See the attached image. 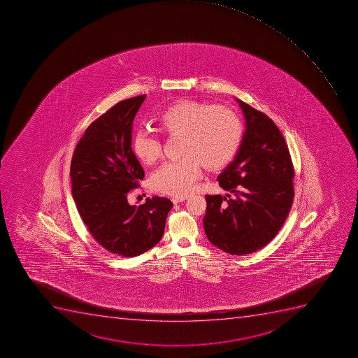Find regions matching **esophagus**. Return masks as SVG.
<instances>
[{"mask_svg": "<svg viewBox=\"0 0 358 358\" xmlns=\"http://www.w3.org/2000/svg\"><path fill=\"white\" fill-rule=\"evenodd\" d=\"M186 199L187 196H173L171 201L173 202V204H178V203L184 202Z\"/></svg>", "mask_w": 358, "mask_h": 358, "instance_id": "34e87169", "label": "esophagus"}]
</instances>
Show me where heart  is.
<instances>
[{"label":"heart","mask_w":358,"mask_h":358,"mask_svg":"<svg viewBox=\"0 0 358 358\" xmlns=\"http://www.w3.org/2000/svg\"><path fill=\"white\" fill-rule=\"evenodd\" d=\"M165 134L181 136V159L164 163L152 178L150 186L159 193L186 195L201 176V162L208 169L227 164L240 147L241 120L224 107H211L184 100L168 107L157 120ZM134 152L146 165L161 157V140L150 129H140L132 140Z\"/></svg>","instance_id":"b5f03b06"}]
</instances>
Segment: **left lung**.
<instances>
[{
	"label": "left lung",
	"mask_w": 358,
	"mask_h": 358,
	"mask_svg": "<svg viewBox=\"0 0 358 358\" xmlns=\"http://www.w3.org/2000/svg\"><path fill=\"white\" fill-rule=\"evenodd\" d=\"M245 131L234 157L218 176L226 196L206 195L203 224L208 241L229 255H250L271 242L292 206L289 148L274 122L236 99Z\"/></svg>",
	"instance_id": "left-lung-1"
}]
</instances>
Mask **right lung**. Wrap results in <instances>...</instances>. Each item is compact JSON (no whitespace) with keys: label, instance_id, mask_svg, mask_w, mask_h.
<instances>
[{"label":"right lung","instance_id":"obj_1","mask_svg":"<svg viewBox=\"0 0 358 358\" xmlns=\"http://www.w3.org/2000/svg\"><path fill=\"white\" fill-rule=\"evenodd\" d=\"M146 94L116 103L92 122L71 163L72 195L82 220L100 245L132 258L162 238L171 201L154 196L130 206L128 195L145 172L131 148L132 122Z\"/></svg>","mask_w":358,"mask_h":358}]
</instances>
